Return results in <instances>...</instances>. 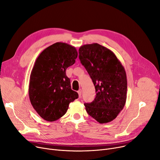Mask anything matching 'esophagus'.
Returning a JSON list of instances; mask_svg holds the SVG:
<instances>
[{
	"label": "esophagus",
	"instance_id": "esophagus-1",
	"mask_svg": "<svg viewBox=\"0 0 160 160\" xmlns=\"http://www.w3.org/2000/svg\"><path fill=\"white\" fill-rule=\"evenodd\" d=\"M78 93L79 97H80V98H81V97H82V89H81L78 90Z\"/></svg>",
	"mask_w": 160,
	"mask_h": 160
}]
</instances>
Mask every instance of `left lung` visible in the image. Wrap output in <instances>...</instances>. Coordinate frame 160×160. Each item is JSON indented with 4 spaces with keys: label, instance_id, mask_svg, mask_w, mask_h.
<instances>
[{
    "label": "left lung",
    "instance_id": "8db88e82",
    "mask_svg": "<svg viewBox=\"0 0 160 160\" xmlns=\"http://www.w3.org/2000/svg\"><path fill=\"white\" fill-rule=\"evenodd\" d=\"M79 59L92 79L96 97L85 103L88 114L100 123L114 120L127 99L128 82L123 66L116 55L97 43L79 48Z\"/></svg>",
    "mask_w": 160,
    "mask_h": 160
}]
</instances>
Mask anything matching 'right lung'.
Returning <instances> with one entry per match:
<instances>
[{
    "instance_id": "right-lung-1",
    "label": "right lung",
    "mask_w": 160,
    "mask_h": 160,
    "mask_svg": "<svg viewBox=\"0 0 160 160\" xmlns=\"http://www.w3.org/2000/svg\"><path fill=\"white\" fill-rule=\"evenodd\" d=\"M77 56L75 47L56 42L37 58L30 75L29 96L32 107L44 120L59 119L67 112L69 103L78 97L66 75V69Z\"/></svg>"
}]
</instances>
